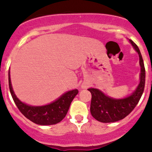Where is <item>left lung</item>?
I'll use <instances>...</instances> for the list:
<instances>
[{"label": "left lung", "mask_w": 152, "mask_h": 152, "mask_svg": "<svg viewBox=\"0 0 152 152\" xmlns=\"http://www.w3.org/2000/svg\"><path fill=\"white\" fill-rule=\"evenodd\" d=\"M129 42L137 52L140 58V83L136 90L132 95L124 99H113L105 95L99 89H88L92 94L90 113L95 119L102 123L118 121L126 117L137 104L143 93L145 79L143 60L137 45L131 39H129Z\"/></svg>", "instance_id": "8db88e82"}]
</instances>
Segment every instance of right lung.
I'll use <instances>...</instances> for the list:
<instances>
[{"instance_id":"right-lung-1","label":"right lung","mask_w":152,"mask_h":152,"mask_svg":"<svg viewBox=\"0 0 152 152\" xmlns=\"http://www.w3.org/2000/svg\"><path fill=\"white\" fill-rule=\"evenodd\" d=\"M9 86L14 102L20 113L31 121L39 125H53L59 123L67 115L72 101L79 93L78 90L67 91L55 102L44 106H31L20 102L14 93L9 71Z\"/></svg>"}]
</instances>
